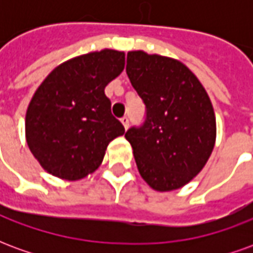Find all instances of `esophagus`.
Instances as JSON below:
<instances>
[{"instance_id": "1", "label": "esophagus", "mask_w": 253, "mask_h": 253, "mask_svg": "<svg viewBox=\"0 0 253 253\" xmlns=\"http://www.w3.org/2000/svg\"><path fill=\"white\" fill-rule=\"evenodd\" d=\"M121 122H122V125H123V127L127 130V127H128V118H127V116H123V118L121 119Z\"/></svg>"}]
</instances>
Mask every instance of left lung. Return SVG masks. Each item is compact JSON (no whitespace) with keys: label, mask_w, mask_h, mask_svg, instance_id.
<instances>
[{"label":"left lung","mask_w":253,"mask_h":253,"mask_svg":"<svg viewBox=\"0 0 253 253\" xmlns=\"http://www.w3.org/2000/svg\"><path fill=\"white\" fill-rule=\"evenodd\" d=\"M126 72L146 105L143 126L125 134L139 175L154 191L179 190L212 153L217 123L211 100L195 74L175 58L128 51Z\"/></svg>","instance_id":"left-lung-1"}]
</instances>
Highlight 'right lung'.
I'll list each match as a JSON object with an SVG mask.
<instances>
[{
  "instance_id": "obj_1",
  "label": "right lung",
  "mask_w": 253,
  "mask_h": 253,
  "mask_svg": "<svg viewBox=\"0 0 253 253\" xmlns=\"http://www.w3.org/2000/svg\"><path fill=\"white\" fill-rule=\"evenodd\" d=\"M125 69V51L104 48L58 65L25 114V139L43 169L81 180L99 168L108 143L125 134L104 89Z\"/></svg>"
}]
</instances>
